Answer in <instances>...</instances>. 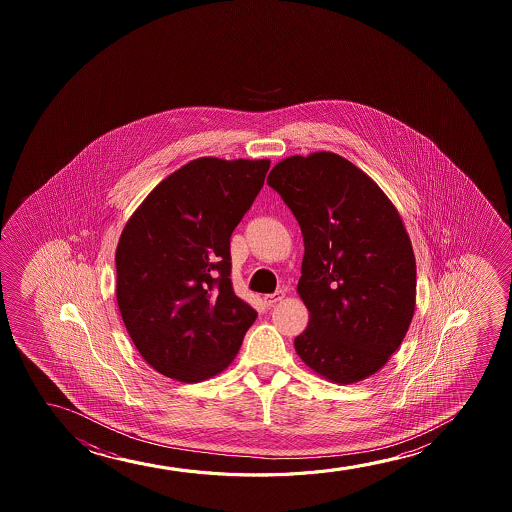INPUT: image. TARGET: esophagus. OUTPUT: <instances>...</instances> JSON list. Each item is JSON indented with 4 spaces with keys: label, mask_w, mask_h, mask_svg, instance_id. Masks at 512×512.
<instances>
[{
    "label": "esophagus",
    "mask_w": 512,
    "mask_h": 512,
    "mask_svg": "<svg viewBox=\"0 0 512 512\" xmlns=\"http://www.w3.org/2000/svg\"><path fill=\"white\" fill-rule=\"evenodd\" d=\"M285 299V292L283 290H278V292H274V294H269L264 297V302H266L267 306H273L276 302L283 301Z\"/></svg>",
    "instance_id": "esophagus-1"
}]
</instances>
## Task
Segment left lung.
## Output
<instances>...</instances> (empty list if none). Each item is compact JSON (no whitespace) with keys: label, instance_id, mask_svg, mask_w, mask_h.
Wrapping results in <instances>:
<instances>
[{"label":"left lung","instance_id":"obj_1","mask_svg":"<svg viewBox=\"0 0 512 512\" xmlns=\"http://www.w3.org/2000/svg\"><path fill=\"white\" fill-rule=\"evenodd\" d=\"M267 183L304 239L297 294L309 323L297 355L337 385L369 378L399 350L416 308V260L399 211L334 152L287 157Z\"/></svg>","mask_w":512,"mask_h":512}]
</instances>
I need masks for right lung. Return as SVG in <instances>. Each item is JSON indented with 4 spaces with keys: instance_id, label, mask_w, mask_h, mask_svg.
Listing matches in <instances>:
<instances>
[{
    "instance_id": "1",
    "label": "right lung",
    "mask_w": 512,
    "mask_h": 512,
    "mask_svg": "<svg viewBox=\"0 0 512 512\" xmlns=\"http://www.w3.org/2000/svg\"><path fill=\"white\" fill-rule=\"evenodd\" d=\"M271 161L199 157L164 178L127 220L115 252L117 304L141 357L199 383L238 355L257 311L234 294L231 234Z\"/></svg>"
}]
</instances>
